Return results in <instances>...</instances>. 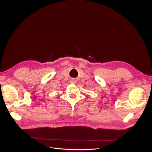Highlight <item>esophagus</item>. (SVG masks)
<instances>
[{
    "mask_svg": "<svg viewBox=\"0 0 152 152\" xmlns=\"http://www.w3.org/2000/svg\"><path fill=\"white\" fill-rule=\"evenodd\" d=\"M71 83H73V84H75V83H76V81L75 80H71Z\"/></svg>",
    "mask_w": 152,
    "mask_h": 152,
    "instance_id": "34e87169",
    "label": "esophagus"
}]
</instances>
